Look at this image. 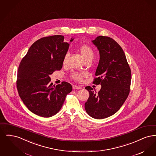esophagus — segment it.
Returning a JSON list of instances; mask_svg holds the SVG:
<instances>
[{"mask_svg":"<svg viewBox=\"0 0 156 156\" xmlns=\"http://www.w3.org/2000/svg\"><path fill=\"white\" fill-rule=\"evenodd\" d=\"M73 89H81L82 88L81 87H79V86L74 85V86L73 87Z\"/></svg>","mask_w":156,"mask_h":156,"instance_id":"obj_1","label":"esophagus"}]
</instances>
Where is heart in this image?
Instances as JSON below:
<instances>
[{"instance_id":"obj_1","label":"heart","mask_w":156,"mask_h":156,"mask_svg":"<svg viewBox=\"0 0 156 156\" xmlns=\"http://www.w3.org/2000/svg\"><path fill=\"white\" fill-rule=\"evenodd\" d=\"M79 51L81 53L82 57L85 61L88 59H92L94 58V52L92 48L87 45H82L79 48ZM68 58V54H66L62 60V64L65 66L67 64V60ZM86 75L85 73H73L71 76L73 79L78 82L82 81L83 78Z\"/></svg>"}]
</instances>
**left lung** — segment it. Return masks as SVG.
<instances>
[{"mask_svg": "<svg viewBox=\"0 0 156 156\" xmlns=\"http://www.w3.org/2000/svg\"><path fill=\"white\" fill-rule=\"evenodd\" d=\"M99 50L100 59L93 83L101 84L97 93L90 86L85 104L87 113L93 118H108L119 111L129 95L131 70L122 47L111 37L99 36L92 41Z\"/></svg>", "mask_w": 156, "mask_h": 156, "instance_id": "8db88e82", "label": "left lung"}]
</instances>
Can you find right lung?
<instances>
[{
  "instance_id": "add662e5",
  "label": "right lung",
  "mask_w": 156,
  "mask_h": 156,
  "mask_svg": "<svg viewBox=\"0 0 156 156\" xmlns=\"http://www.w3.org/2000/svg\"><path fill=\"white\" fill-rule=\"evenodd\" d=\"M61 35L43 37L31 45L17 71V88L24 104L33 113L49 118L57 114L67 94L72 91L67 82L52 85L50 75L62 67L69 44ZM74 38H71L70 41Z\"/></svg>"
}]
</instances>
